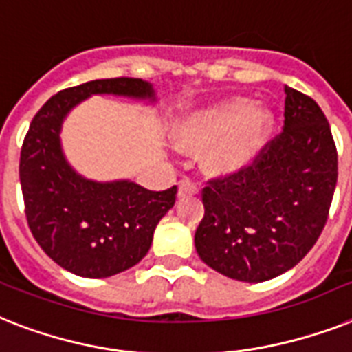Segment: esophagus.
Masks as SVG:
<instances>
[{
  "instance_id": "obj_1",
  "label": "esophagus",
  "mask_w": 352,
  "mask_h": 352,
  "mask_svg": "<svg viewBox=\"0 0 352 352\" xmlns=\"http://www.w3.org/2000/svg\"><path fill=\"white\" fill-rule=\"evenodd\" d=\"M197 193H199V186L195 182L188 179V177L181 179V182H179V197L197 195Z\"/></svg>"
}]
</instances>
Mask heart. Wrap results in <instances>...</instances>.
Masks as SVG:
<instances>
[{"instance_id": "heart-1", "label": "heart", "mask_w": 352, "mask_h": 352, "mask_svg": "<svg viewBox=\"0 0 352 352\" xmlns=\"http://www.w3.org/2000/svg\"><path fill=\"white\" fill-rule=\"evenodd\" d=\"M273 113L250 97H230L191 110L175 126L177 144L206 153V168L215 175H233L253 164L273 128Z\"/></svg>"}]
</instances>
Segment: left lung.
<instances>
[{
	"label": "left lung",
	"instance_id": "1",
	"mask_svg": "<svg viewBox=\"0 0 352 352\" xmlns=\"http://www.w3.org/2000/svg\"><path fill=\"white\" fill-rule=\"evenodd\" d=\"M284 130L253 164L211 179L195 248L211 270L241 282H264L295 267L324 230L338 153L315 99L285 87Z\"/></svg>",
	"mask_w": 352,
	"mask_h": 352
}]
</instances>
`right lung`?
I'll return each instance as SVG.
<instances>
[{
    "label": "right lung",
    "instance_id": "right-lung-1",
    "mask_svg": "<svg viewBox=\"0 0 352 352\" xmlns=\"http://www.w3.org/2000/svg\"><path fill=\"white\" fill-rule=\"evenodd\" d=\"M94 94L155 101L150 82L133 77L96 79L57 92L30 122L19 181L28 228L41 250L74 275L107 278L144 258L157 224L175 204L177 186L150 191L130 181H88L74 171L63 155L61 124Z\"/></svg>",
    "mask_w": 352,
    "mask_h": 352
}]
</instances>
